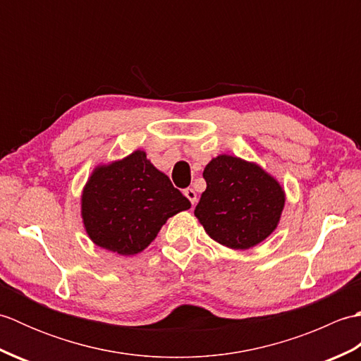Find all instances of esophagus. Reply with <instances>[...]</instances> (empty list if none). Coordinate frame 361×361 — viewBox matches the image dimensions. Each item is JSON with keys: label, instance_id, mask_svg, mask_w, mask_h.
Listing matches in <instances>:
<instances>
[{"label": "esophagus", "instance_id": "1", "mask_svg": "<svg viewBox=\"0 0 361 361\" xmlns=\"http://www.w3.org/2000/svg\"><path fill=\"white\" fill-rule=\"evenodd\" d=\"M185 195L189 198V202L192 203V206L197 203V194H195V190L192 188L185 189Z\"/></svg>", "mask_w": 361, "mask_h": 361}]
</instances>
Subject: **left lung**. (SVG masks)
<instances>
[{"label":"left lung","mask_w":361,"mask_h":361,"mask_svg":"<svg viewBox=\"0 0 361 361\" xmlns=\"http://www.w3.org/2000/svg\"><path fill=\"white\" fill-rule=\"evenodd\" d=\"M203 178L206 190L194 214L211 239L233 250H248L278 226L286 195L262 167L220 155L204 167Z\"/></svg>","instance_id":"1"}]
</instances>
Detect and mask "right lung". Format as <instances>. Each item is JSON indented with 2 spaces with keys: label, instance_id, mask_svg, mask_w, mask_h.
<instances>
[{
  "label": "right lung",
  "instance_id": "1",
  "mask_svg": "<svg viewBox=\"0 0 361 361\" xmlns=\"http://www.w3.org/2000/svg\"><path fill=\"white\" fill-rule=\"evenodd\" d=\"M189 208L188 198L142 150L97 167L82 194L90 239L122 256L147 248L169 217Z\"/></svg>",
  "mask_w": 361,
  "mask_h": 361
}]
</instances>
